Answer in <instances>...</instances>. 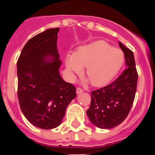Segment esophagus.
Masks as SVG:
<instances>
[{"label":"esophagus","instance_id":"obj_1","mask_svg":"<svg viewBox=\"0 0 155 155\" xmlns=\"http://www.w3.org/2000/svg\"><path fill=\"white\" fill-rule=\"evenodd\" d=\"M82 91H83V89H81V87H77V89H76L77 94H80V93H81Z\"/></svg>","mask_w":155,"mask_h":155}]
</instances>
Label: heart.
<instances>
[{
  "instance_id": "b5f03b06",
  "label": "heart",
  "mask_w": 155,
  "mask_h": 155,
  "mask_svg": "<svg viewBox=\"0 0 155 155\" xmlns=\"http://www.w3.org/2000/svg\"><path fill=\"white\" fill-rule=\"evenodd\" d=\"M124 62V53L105 41L99 40L81 46L74 54L65 58L68 78L73 81L83 68L92 85H106L118 74Z\"/></svg>"
}]
</instances>
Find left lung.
I'll use <instances>...</instances> for the list:
<instances>
[{"label":"left lung","instance_id":"1","mask_svg":"<svg viewBox=\"0 0 155 155\" xmlns=\"http://www.w3.org/2000/svg\"><path fill=\"white\" fill-rule=\"evenodd\" d=\"M125 57L127 69L109 85L91 91L87 115L100 129H112L125 120L134 103L138 74L133 52L119 42Z\"/></svg>","mask_w":155,"mask_h":155}]
</instances>
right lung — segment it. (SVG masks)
<instances>
[{
  "mask_svg": "<svg viewBox=\"0 0 155 155\" xmlns=\"http://www.w3.org/2000/svg\"><path fill=\"white\" fill-rule=\"evenodd\" d=\"M59 28H49L27 42L17 62L18 97L21 112L43 130L61 124L76 88L61 77L57 50Z\"/></svg>",
  "mask_w": 155,
  "mask_h": 155,
  "instance_id": "add662e5",
  "label": "right lung"
}]
</instances>
